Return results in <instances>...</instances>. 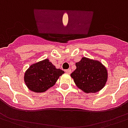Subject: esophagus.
<instances>
[{
	"label": "esophagus",
	"mask_w": 128,
	"mask_h": 128,
	"mask_svg": "<svg viewBox=\"0 0 128 128\" xmlns=\"http://www.w3.org/2000/svg\"><path fill=\"white\" fill-rule=\"evenodd\" d=\"M71 72H72V71H71L70 69H69V70H65V73L68 74H71Z\"/></svg>",
	"instance_id": "obj_1"
}]
</instances>
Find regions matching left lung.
<instances>
[{"label":"left lung","instance_id":"obj_1","mask_svg":"<svg viewBox=\"0 0 128 128\" xmlns=\"http://www.w3.org/2000/svg\"><path fill=\"white\" fill-rule=\"evenodd\" d=\"M76 66V69L70 76L77 87L83 92L95 94L106 85L108 71L100 61L82 57Z\"/></svg>","mask_w":128,"mask_h":128}]
</instances>
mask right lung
Instances as JSON below:
<instances>
[{"label": "right lung", "instance_id": "1", "mask_svg": "<svg viewBox=\"0 0 128 128\" xmlns=\"http://www.w3.org/2000/svg\"><path fill=\"white\" fill-rule=\"evenodd\" d=\"M65 72L56 68L48 58L40 60L29 66L25 72L24 80L30 91L43 93L54 85Z\"/></svg>", "mask_w": 128, "mask_h": 128}]
</instances>
